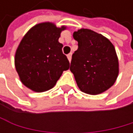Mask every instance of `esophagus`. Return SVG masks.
I'll use <instances>...</instances> for the list:
<instances>
[{"label": "esophagus", "instance_id": "esophagus-1", "mask_svg": "<svg viewBox=\"0 0 133 133\" xmlns=\"http://www.w3.org/2000/svg\"><path fill=\"white\" fill-rule=\"evenodd\" d=\"M67 57H68V59H69V62H70L71 60H72V53L68 54V55H67Z\"/></svg>", "mask_w": 133, "mask_h": 133}]
</instances>
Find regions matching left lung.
I'll use <instances>...</instances> for the list:
<instances>
[{
  "label": "left lung",
  "mask_w": 133,
  "mask_h": 133,
  "mask_svg": "<svg viewBox=\"0 0 133 133\" xmlns=\"http://www.w3.org/2000/svg\"><path fill=\"white\" fill-rule=\"evenodd\" d=\"M73 38L78 42V49L72 54L70 71L78 88L90 95L108 90L119 74L114 45L103 35L88 29L74 32Z\"/></svg>",
  "instance_id": "1"
}]
</instances>
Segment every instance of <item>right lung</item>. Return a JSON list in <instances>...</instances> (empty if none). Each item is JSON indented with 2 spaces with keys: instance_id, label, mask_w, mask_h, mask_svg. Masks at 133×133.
Returning <instances> with one entry per match:
<instances>
[{
  "instance_id": "1",
  "label": "right lung",
  "mask_w": 133,
  "mask_h": 133,
  "mask_svg": "<svg viewBox=\"0 0 133 133\" xmlns=\"http://www.w3.org/2000/svg\"><path fill=\"white\" fill-rule=\"evenodd\" d=\"M65 26L43 22L32 27L24 36L15 53V67L21 83L36 92L52 89L69 61L63 54L58 40Z\"/></svg>"
}]
</instances>
